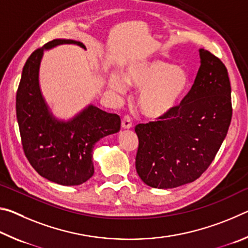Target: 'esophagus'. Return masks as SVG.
Returning <instances> with one entry per match:
<instances>
[{"label": "esophagus", "mask_w": 248, "mask_h": 248, "mask_svg": "<svg viewBox=\"0 0 248 248\" xmlns=\"http://www.w3.org/2000/svg\"><path fill=\"white\" fill-rule=\"evenodd\" d=\"M121 127H123L124 129H130L132 127V121H131V117L125 115L124 117L123 121H121Z\"/></svg>", "instance_id": "34e87169"}]
</instances>
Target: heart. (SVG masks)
<instances>
[{"mask_svg": "<svg viewBox=\"0 0 248 248\" xmlns=\"http://www.w3.org/2000/svg\"><path fill=\"white\" fill-rule=\"evenodd\" d=\"M124 81L142 89L139 95L142 112L149 118L157 119L177 105L188 85V74L170 62L151 60L130 65L124 73ZM124 81L118 75H112L109 85L117 93H124Z\"/></svg>", "mask_w": 248, "mask_h": 248, "instance_id": "heart-1", "label": "heart"}]
</instances>
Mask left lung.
<instances>
[{
    "instance_id": "8db88e82",
    "label": "left lung",
    "mask_w": 248,
    "mask_h": 248,
    "mask_svg": "<svg viewBox=\"0 0 248 248\" xmlns=\"http://www.w3.org/2000/svg\"><path fill=\"white\" fill-rule=\"evenodd\" d=\"M194 85L178 106L156 121L136 125V169L150 187L169 189L195 182L211 164L232 119L231 84L225 65L199 49Z\"/></svg>"
}]
</instances>
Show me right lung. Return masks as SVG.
<instances>
[{
    "label": "right lung",
    "mask_w": 248,
    "mask_h": 248,
    "mask_svg": "<svg viewBox=\"0 0 248 248\" xmlns=\"http://www.w3.org/2000/svg\"><path fill=\"white\" fill-rule=\"evenodd\" d=\"M79 41L54 39L33 51L25 63L16 93V116L24 153L40 176L63 186H77L94 174L93 149L102 138L120 130V117L90 105L69 121L50 111L39 86L45 50Z\"/></svg>",
    "instance_id": "right-lung-1"
}]
</instances>
